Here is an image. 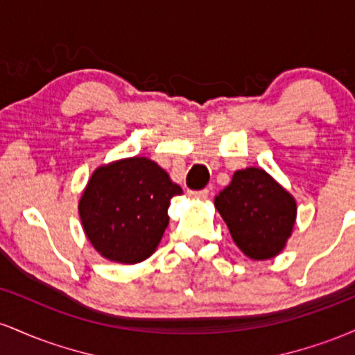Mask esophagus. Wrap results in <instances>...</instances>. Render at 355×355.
Here are the masks:
<instances>
[{
    "label": "esophagus",
    "instance_id": "34e87169",
    "mask_svg": "<svg viewBox=\"0 0 355 355\" xmlns=\"http://www.w3.org/2000/svg\"><path fill=\"white\" fill-rule=\"evenodd\" d=\"M190 195H191V197H195V198H200V200H205V198H209L210 190L203 189V190H198V191H191Z\"/></svg>",
    "mask_w": 355,
    "mask_h": 355
}]
</instances>
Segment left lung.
I'll return each mask as SVG.
<instances>
[{"instance_id": "left-lung-1", "label": "left lung", "mask_w": 355, "mask_h": 355, "mask_svg": "<svg viewBox=\"0 0 355 355\" xmlns=\"http://www.w3.org/2000/svg\"><path fill=\"white\" fill-rule=\"evenodd\" d=\"M215 209L229 227L235 245L252 260L279 255L294 232L297 202L263 168L237 170L215 197Z\"/></svg>"}]
</instances>
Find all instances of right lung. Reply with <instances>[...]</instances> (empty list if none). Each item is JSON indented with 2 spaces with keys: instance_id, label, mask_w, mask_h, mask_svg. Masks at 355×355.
I'll return each instance as SVG.
<instances>
[{
  "instance_id": "add662e5",
  "label": "right lung",
  "mask_w": 355,
  "mask_h": 355,
  "mask_svg": "<svg viewBox=\"0 0 355 355\" xmlns=\"http://www.w3.org/2000/svg\"><path fill=\"white\" fill-rule=\"evenodd\" d=\"M182 193L180 185L146 157L100 165L78 202L85 235L110 262H144L168 227L170 200Z\"/></svg>"
}]
</instances>
